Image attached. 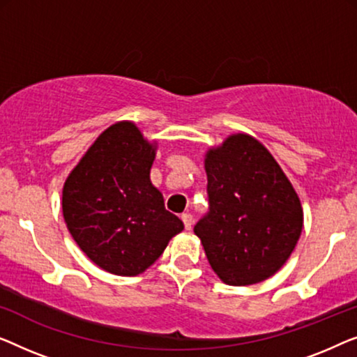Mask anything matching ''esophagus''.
I'll return each instance as SVG.
<instances>
[{
    "instance_id": "esophagus-1",
    "label": "esophagus",
    "mask_w": 357,
    "mask_h": 357,
    "mask_svg": "<svg viewBox=\"0 0 357 357\" xmlns=\"http://www.w3.org/2000/svg\"><path fill=\"white\" fill-rule=\"evenodd\" d=\"M181 220H183L185 229L192 228V225H194V217H192V215H190V213H183V215H181Z\"/></svg>"
}]
</instances>
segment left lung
<instances>
[{
    "instance_id": "1",
    "label": "left lung",
    "mask_w": 357,
    "mask_h": 357,
    "mask_svg": "<svg viewBox=\"0 0 357 357\" xmlns=\"http://www.w3.org/2000/svg\"><path fill=\"white\" fill-rule=\"evenodd\" d=\"M208 212L194 227L223 283L267 280L289 259L303 231V207L272 153L233 134L205 155Z\"/></svg>"
}]
</instances>
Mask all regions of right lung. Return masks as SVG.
<instances>
[{
  "label": "right lung",
  "mask_w": 357,
  "mask_h": 357,
  "mask_svg": "<svg viewBox=\"0 0 357 357\" xmlns=\"http://www.w3.org/2000/svg\"><path fill=\"white\" fill-rule=\"evenodd\" d=\"M157 144L134 123L105 129L63 188V217L82 252L119 277L142 273L184 229L150 181Z\"/></svg>",
  "instance_id": "right-lung-1"
}]
</instances>
